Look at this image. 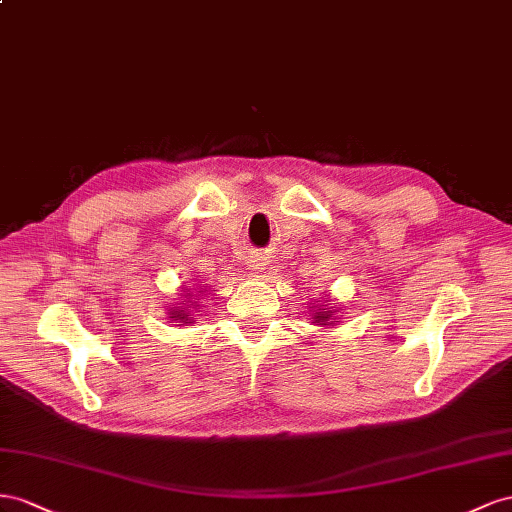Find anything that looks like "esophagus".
<instances>
[{"label": "esophagus", "instance_id": "34e87169", "mask_svg": "<svg viewBox=\"0 0 512 512\" xmlns=\"http://www.w3.org/2000/svg\"><path fill=\"white\" fill-rule=\"evenodd\" d=\"M264 266H266V259L264 257H257V259L251 261V268L253 270H264Z\"/></svg>", "mask_w": 512, "mask_h": 512}]
</instances>
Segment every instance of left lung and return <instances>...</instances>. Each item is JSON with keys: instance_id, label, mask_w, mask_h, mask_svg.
<instances>
[{"instance_id": "left-lung-1", "label": "left lung", "mask_w": 512, "mask_h": 512, "mask_svg": "<svg viewBox=\"0 0 512 512\" xmlns=\"http://www.w3.org/2000/svg\"><path fill=\"white\" fill-rule=\"evenodd\" d=\"M330 319V311H321V313H317L315 315V321L319 324V321H328ZM326 326V324H324Z\"/></svg>"}]
</instances>
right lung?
I'll return each instance as SVG.
<instances>
[{"label":"right lung","instance_id":"obj_1","mask_svg":"<svg viewBox=\"0 0 512 512\" xmlns=\"http://www.w3.org/2000/svg\"><path fill=\"white\" fill-rule=\"evenodd\" d=\"M180 314H184L185 317L180 318L179 317ZM171 315H173V317H178V319H184V324H191V321H188V317H186V313H184V311H173V313H171Z\"/></svg>","mask_w":512,"mask_h":512}]
</instances>
